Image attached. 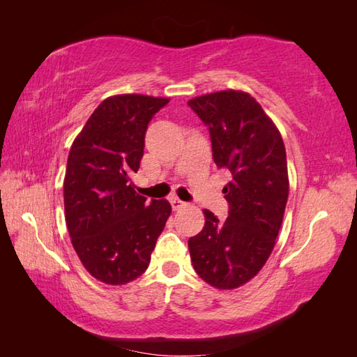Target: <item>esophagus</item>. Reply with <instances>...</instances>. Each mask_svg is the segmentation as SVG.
Segmentation results:
<instances>
[{"instance_id":"1","label":"esophagus","mask_w":357,"mask_h":357,"mask_svg":"<svg viewBox=\"0 0 357 357\" xmlns=\"http://www.w3.org/2000/svg\"><path fill=\"white\" fill-rule=\"evenodd\" d=\"M170 204H172V208H173V210H179V208H183V207L187 206V202L181 201V199H178V198H172V199H170Z\"/></svg>"}]
</instances>
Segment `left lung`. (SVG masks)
<instances>
[{
	"instance_id": "1",
	"label": "left lung",
	"mask_w": 357,
	"mask_h": 357,
	"mask_svg": "<svg viewBox=\"0 0 357 357\" xmlns=\"http://www.w3.org/2000/svg\"><path fill=\"white\" fill-rule=\"evenodd\" d=\"M208 128L213 161L229 176V218L204 210L206 225L188 239L193 268L207 284L231 290L257 275L273 252L288 199L284 141L253 96L222 90L193 98Z\"/></svg>"
}]
</instances>
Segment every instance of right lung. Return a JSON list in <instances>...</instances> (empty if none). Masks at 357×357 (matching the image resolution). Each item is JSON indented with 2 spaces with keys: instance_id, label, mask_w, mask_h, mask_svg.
<instances>
[{
  "instance_id": "1",
  "label": "right lung",
  "mask_w": 357,
  "mask_h": 357,
  "mask_svg": "<svg viewBox=\"0 0 357 357\" xmlns=\"http://www.w3.org/2000/svg\"><path fill=\"white\" fill-rule=\"evenodd\" d=\"M167 98L116 95L104 100L73 141L64 178L67 230L93 278L110 285L135 280L172 213L169 201L136 193L144 138Z\"/></svg>"
}]
</instances>
